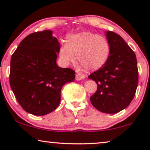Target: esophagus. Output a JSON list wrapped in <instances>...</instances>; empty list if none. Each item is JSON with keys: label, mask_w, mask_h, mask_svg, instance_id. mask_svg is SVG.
<instances>
[{"label": "esophagus", "mask_w": 150, "mask_h": 150, "mask_svg": "<svg viewBox=\"0 0 150 150\" xmlns=\"http://www.w3.org/2000/svg\"><path fill=\"white\" fill-rule=\"evenodd\" d=\"M85 78V75H84L83 74H81V73H77L76 74V79L77 80V81H81V80H83Z\"/></svg>", "instance_id": "obj_1"}]
</instances>
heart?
Segmentation results:
<instances>
[{
	"instance_id": "1",
	"label": "heart",
	"mask_w": 150,
	"mask_h": 150,
	"mask_svg": "<svg viewBox=\"0 0 150 150\" xmlns=\"http://www.w3.org/2000/svg\"><path fill=\"white\" fill-rule=\"evenodd\" d=\"M110 53L107 40L102 36L83 32L67 37V44L60 48V57L63 63L75 60L87 69H96L104 65Z\"/></svg>"
}]
</instances>
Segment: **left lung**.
Segmentation results:
<instances>
[{"label": "left lung", "instance_id": "left-lung-1", "mask_svg": "<svg viewBox=\"0 0 150 150\" xmlns=\"http://www.w3.org/2000/svg\"><path fill=\"white\" fill-rule=\"evenodd\" d=\"M110 53L105 63L88 78L97 83L90 97L92 105L105 113H117L129 106L139 82L137 57L122 37L106 31Z\"/></svg>", "mask_w": 150, "mask_h": 150}]
</instances>
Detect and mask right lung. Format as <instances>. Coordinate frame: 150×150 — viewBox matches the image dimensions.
<instances>
[{"label": "right lung", "mask_w": 150, "mask_h": 150, "mask_svg": "<svg viewBox=\"0 0 150 150\" xmlns=\"http://www.w3.org/2000/svg\"><path fill=\"white\" fill-rule=\"evenodd\" d=\"M52 34L45 30L28 35L11 58L10 86L22 108L34 115L56 109L63 86L75 79L72 69L57 65L60 44Z\"/></svg>", "instance_id": "obj_1"}]
</instances>
